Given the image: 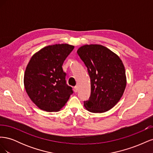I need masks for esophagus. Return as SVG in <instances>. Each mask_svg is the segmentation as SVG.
<instances>
[{
	"label": "esophagus",
	"instance_id": "esophagus-1",
	"mask_svg": "<svg viewBox=\"0 0 153 153\" xmlns=\"http://www.w3.org/2000/svg\"><path fill=\"white\" fill-rule=\"evenodd\" d=\"M73 90H74V92H76L77 91H78V87L77 86H75L73 87Z\"/></svg>",
	"mask_w": 153,
	"mask_h": 153
}]
</instances>
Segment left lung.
<instances>
[{"label": "left lung", "instance_id": "obj_1", "mask_svg": "<svg viewBox=\"0 0 153 153\" xmlns=\"http://www.w3.org/2000/svg\"><path fill=\"white\" fill-rule=\"evenodd\" d=\"M77 53L87 68L91 78V96L84 106L92 113H103L112 108L126 85L124 64L117 54L100 45H85Z\"/></svg>", "mask_w": 153, "mask_h": 153}]
</instances>
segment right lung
Masks as SVG:
<instances>
[{
	"label": "right lung",
	"instance_id": "obj_1",
	"mask_svg": "<svg viewBox=\"0 0 153 153\" xmlns=\"http://www.w3.org/2000/svg\"><path fill=\"white\" fill-rule=\"evenodd\" d=\"M74 47L68 44L49 45L31 57L24 82L27 94L39 108L58 112L73 94L72 87L66 84V74L62 66Z\"/></svg>",
	"mask_w": 153,
	"mask_h": 153
}]
</instances>
